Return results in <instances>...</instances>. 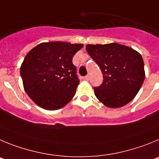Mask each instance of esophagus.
I'll return each mask as SVG.
<instances>
[{"label": "esophagus", "instance_id": "1", "mask_svg": "<svg viewBox=\"0 0 159 159\" xmlns=\"http://www.w3.org/2000/svg\"><path fill=\"white\" fill-rule=\"evenodd\" d=\"M83 79L85 80V81H89V75H86V76H85L83 78Z\"/></svg>", "mask_w": 159, "mask_h": 159}]
</instances>
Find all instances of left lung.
Instances as JSON below:
<instances>
[{
	"label": "left lung",
	"mask_w": 159,
	"mask_h": 159,
	"mask_svg": "<svg viewBox=\"0 0 159 159\" xmlns=\"http://www.w3.org/2000/svg\"><path fill=\"white\" fill-rule=\"evenodd\" d=\"M86 51L103 74L102 84L93 87L97 99L109 108H120L132 101L145 78L139 53L116 43L88 44Z\"/></svg>",
	"instance_id": "1"
}]
</instances>
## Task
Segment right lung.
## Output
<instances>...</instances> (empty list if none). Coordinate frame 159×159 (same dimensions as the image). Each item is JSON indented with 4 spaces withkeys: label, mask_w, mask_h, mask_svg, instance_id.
<instances>
[{
    "label": "right lung",
    "mask_w": 159,
    "mask_h": 159,
    "mask_svg": "<svg viewBox=\"0 0 159 159\" xmlns=\"http://www.w3.org/2000/svg\"><path fill=\"white\" fill-rule=\"evenodd\" d=\"M83 44L48 42L39 44L20 66L24 88L37 105L47 110L62 108L72 100L79 85L74 55Z\"/></svg>",
    "instance_id": "obj_1"
}]
</instances>
